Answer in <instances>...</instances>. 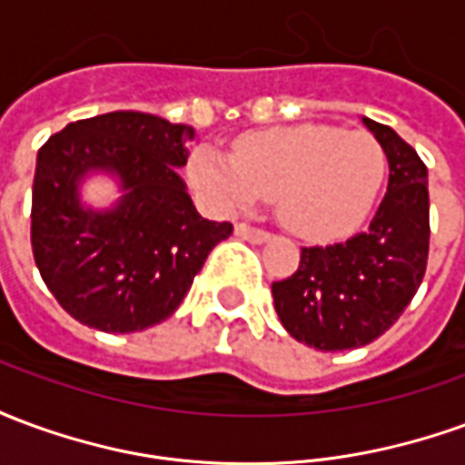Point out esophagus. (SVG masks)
<instances>
[{"mask_svg":"<svg viewBox=\"0 0 465 465\" xmlns=\"http://www.w3.org/2000/svg\"><path fill=\"white\" fill-rule=\"evenodd\" d=\"M233 233H236L239 239H243V242H252V243L269 242V236H272L269 232L256 229V226H249V223H236V226H233Z\"/></svg>","mask_w":465,"mask_h":465,"instance_id":"esophagus-1","label":"esophagus"}]
</instances>
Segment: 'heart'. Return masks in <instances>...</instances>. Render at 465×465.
<instances>
[{"instance_id": "obj_1", "label": "heart", "mask_w": 465, "mask_h": 465, "mask_svg": "<svg viewBox=\"0 0 465 465\" xmlns=\"http://www.w3.org/2000/svg\"><path fill=\"white\" fill-rule=\"evenodd\" d=\"M186 172L193 189L216 209L233 212L266 196L293 233L336 239L369 216L386 156L371 134L296 124L246 134L233 146V159L199 146Z\"/></svg>"}]
</instances>
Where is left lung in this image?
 <instances>
[{
	"instance_id": "1",
	"label": "left lung",
	"mask_w": 465,
	"mask_h": 465,
	"mask_svg": "<svg viewBox=\"0 0 465 465\" xmlns=\"http://www.w3.org/2000/svg\"><path fill=\"white\" fill-rule=\"evenodd\" d=\"M389 159V189L366 232L331 246H303L296 273L272 283L273 306L296 341L359 349L399 322L429 262V172L413 146L363 116Z\"/></svg>"
}]
</instances>
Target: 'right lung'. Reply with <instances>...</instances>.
I'll return each mask as SVG.
<instances>
[{
  "label": "right lung",
  "instance_id": "add662e5",
  "mask_svg": "<svg viewBox=\"0 0 465 465\" xmlns=\"http://www.w3.org/2000/svg\"><path fill=\"white\" fill-rule=\"evenodd\" d=\"M193 129L143 112H112L66 124L36 153L32 252L46 289L76 322L106 333H134L169 319L229 222L196 212L176 173ZM120 179L123 199L86 210V173Z\"/></svg>",
  "mask_w": 465,
  "mask_h": 465
}]
</instances>
